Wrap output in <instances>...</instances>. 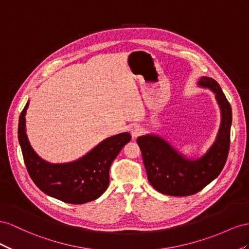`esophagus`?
Instances as JSON below:
<instances>
[{
  "instance_id": "esophagus-1",
  "label": "esophagus",
  "mask_w": 249,
  "mask_h": 249,
  "mask_svg": "<svg viewBox=\"0 0 249 249\" xmlns=\"http://www.w3.org/2000/svg\"><path fill=\"white\" fill-rule=\"evenodd\" d=\"M142 133H143V128H142V127L139 126V125L133 126L132 128H131V136H132V138H138L139 136H141Z\"/></svg>"
}]
</instances>
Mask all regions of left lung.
Instances as JSON below:
<instances>
[{
    "instance_id": "left-lung-1",
    "label": "left lung",
    "mask_w": 249,
    "mask_h": 249,
    "mask_svg": "<svg viewBox=\"0 0 249 249\" xmlns=\"http://www.w3.org/2000/svg\"><path fill=\"white\" fill-rule=\"evenodd\" d=\"M198 84L214 91L222 113L217 139L207 154L199 160H190L160 137L148 134L137 140L148 180L160 193L170 196L196 194L216 178L226 162L231 145V104L213 78L201 77Z\"/></svg>"
}]
</instances>
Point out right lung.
<instances>
[{
  "label": "right lung",
  "instance_id": "obj_1",
  "mask_svg": "<svg viewBox=\"0 0 249 249\" xmlns=\"http://www.w3.org/2000/svg\"><path fill=\"white\" fill-rule=\"evenodd\" d=\"M28 105L29 102L20 112L18 133L27 171L33 182L47 195L67 203L82 204L100 197L108 187L112 161L131 140L130 133H120L104 140L76 161L50 164L33 151L28 141L25 129Z\"/></svg>",
  "mask_w": 249,
  "mask_h": 249
}]
</instances>
